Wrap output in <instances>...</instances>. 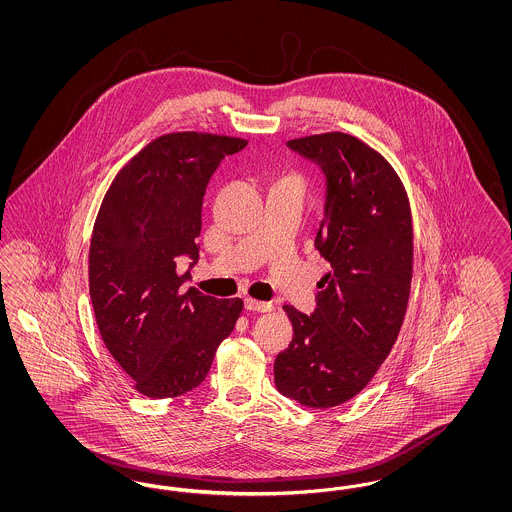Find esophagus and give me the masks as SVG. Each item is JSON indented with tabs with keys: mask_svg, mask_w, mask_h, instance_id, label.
Here are the masks:
<instances>
[{
	"mask_svg": "<svg viewBox=\"0 0 512 512\" xmlns=\"http://www.w3.org/2000/svg\"><path fill=\"white\" fill-rule=\"evenodd\" d=\"M245 309L253 311V313H268V311H272V303H265V301H257V299L247 297L245 299Z\"/></svg>",
	"mask_w": 512,
	"mask_h": 512,
	"instance_id": "1",
	"label": "esophagus"
}]
</instances>
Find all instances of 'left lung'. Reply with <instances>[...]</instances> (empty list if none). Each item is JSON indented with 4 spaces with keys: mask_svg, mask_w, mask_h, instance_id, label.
Segmentation results:
<instances>
[{
    "mask_svg": "<svg viewBox=\"0 0 512 512\" xmlns=\"http://www.w3.org/2000/svg\"><path fill=\"white\" fill-rule=\"evenodd\" d=\"M326 178L315 247L332 270L317 309L284 311L292 343L276 357L274 384L305 407H336L365 388L399 336L413 278V220L390 163L355 136L328 132L290 140Z\"/></svg>",
    "mask_w": 512,
    "mask_h": 512,
    "instance_id": "8db88e82",
    "label": "left lung"
}]
</instances>
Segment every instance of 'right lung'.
<instances>
[{"label": "right lung", "mask_w": 512, "mask_h": 512, "mask_svg": "<svg viewBox=\"0 0 512 512\" xmlns=\"http://www.w3.org/2000/svg\"><path fill=\"white\" fill-rule=\"evenodd\" d=\"M245 140L174 132L122 167L99 207L90 244V297L101 340L153 399L197 388L244 301L182 292L199 259L201 207L213 172Z\"/></svg>", "instance_id": "obj_1"}]
</instances>
